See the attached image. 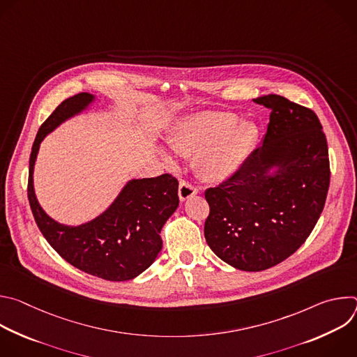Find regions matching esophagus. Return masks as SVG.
I'll list each match as a JSON object with an SVG mask.
<instances>
[{
    "mask_svg": "<svg viewBox=\"0 0 357 357\" xmlns=\"http://www.w3.org/2000/svg\"><path fill=\"white\" fill-rule=\"evenodd\" d=\"M197 193V189L188 181H181L179 182V190H178V195H179V199L183 202L186 199H189L190 196L196 195Z\"/></svg>",
    "mask_w": 357,
    "mask_h": 357,
    "instance_id": "esophagus-1",
    "label": "esophagus"
}]
</instances>
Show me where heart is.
<instances>
[{
    "label": "heart",
    "mask_w": 357,
    "mask_h": 357,
    "mask_svg": "<svg viewBox=\"0 0 357 357\" xmlns=\"http://www.w3.org/2000/svg\"><path fill=\"white\" fill-rule=\"evenodd\" d=\"M237 121L236 114L225 112L189 117L171 138V146L182 155H199L203 175L223 179L238 169L257 137L252 124Z\"/></svg>",
    "instance_id": "b5f03b06"
}]
</instances>
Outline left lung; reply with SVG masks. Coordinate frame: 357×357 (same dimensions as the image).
Returning <instances> with one entry per match:
<instances>
[{
  "mask_svg": "<svg viewBox=\"0 0 357 357\" xmlns=\"http://www.w3.org/2000/svg\"><path fill=\"white\" fill-rule=\"evenodd\" d=\"M271 110L263 144L205 197V238L219 259L241 271H263L308 238L322 211L331 169L318 116L278 94L254 98Z\"/></svg>",
  "mask_w": 357,
  "mask_h": 357,
  "instance_id": "left-lung-1",
  "label": "left lung"
}]
</instances>
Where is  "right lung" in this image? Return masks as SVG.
<instances>
[{"mask_svg":"<svg viewBox=\"0 0 357 357\" xmlns=\"http://www.w3.org/2000/svg\"><path fill=\"white\" fill-rule=\"evenodd\" d=\"M94 98L90 93L66 98L40 126L29 158V206L43 237L69 264L107 281H128L154 263L162 248L160 233L179 205L176 178L164 174L131 179L107 211L80 226L61 225L49 218L33 190V167L42 139L86 110Z\"/></svg>","mask_w":357,"mask_h":357,"instance_id":"right-lung-1","label":"right lung"}]
</instances>
